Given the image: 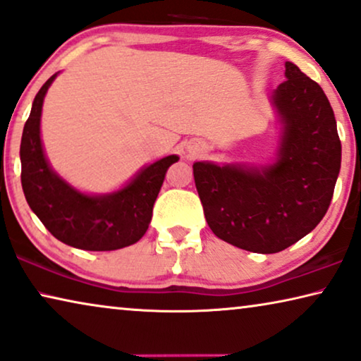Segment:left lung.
I'll use <instances>...</instances> for the list:
<instances>
[{
    "label": "left lung",
    "mask_w": 361,
    "mask_h": 361,
    "mask_svg": "<svg viewBox=\"0 0 361 361\" xmlns=\"http://www.w3.org/2000/svg\"><path fill=\"white\" fill-rule=\"evenodd\" d=\"M271 94L281 132L275 163L193 164L207 223L219 239L259 254L280 252L311 233L331 205L342 145L322 87L286 61Z\"/></svg>",
    "instance_id": "8db88e82"
}]
</instances>
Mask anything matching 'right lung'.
<instances>
[{"label":"right lung","mask_w":361,"mask_h":361,"mask_svg":"<svg viewBox=\"0 0 361 361\" xmlns=\"http://www.w3.org/2000/svg\"><path fill=\"white\" fill-rule=\"evenodd\" d=\"M56 75L47 80L35 96L20 140V182L30 210L44 226L71 247L116 250L143 238L153 216V205L169 166L179 161L171 154L146 166L127 185L106 195L76 190L50 168L40 140L44 97Z\"/></svg>","instance_id":"obj_1"}]
</instances>
